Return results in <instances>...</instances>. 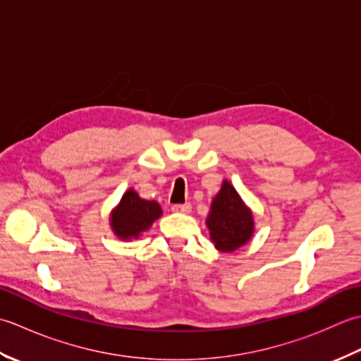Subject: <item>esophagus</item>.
<instances>
[{
  "instance_id": "1",
  "label": "esophagus",
  "mask_w": 361,
  "mask_h": 361,
  "mask_svg": "<svg viewBox=\"0 0 361 361\" xmlns=\"http://www.w3.org/2000/svg\"><path fill=\"white\" fill-rule=\"evenodd\" d=\"M173 212L176 213H190L191 212V204L185 202V204H174L171 207Z\"/></svg>"
}]
</instances>
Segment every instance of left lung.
<instances>
[{"label": "left lung", "mask_w": 361, "mask_h": 361, "mask_svg": "<svg viewBox=\"0 0 361 361\" xmlns=\"http://www.w3.org/2000/svg\"><path fill=\"white\" fill-rule=\"evenodd\" d=\"M207 227L213 245L221 252H233L252 237L254 219L251 212L227 180L212 202Z\"/></svg>", "instance_id": "left-lung-1"}]
</instances>
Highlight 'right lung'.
<instances>
[{
    "mask_svg": "<svg viewBox=\"0 0 361 361\" xmlns=\"http://www.w3.org/2000/svg\"><path fill=\"white\" fill-rule=\"evenodd\" d=\"M161 215L156 201H145L134 190L123 195L118 207L112 213V229L123 240L137 238L140 232L149 229L151 224Z\"/></svg>",
    "mask_w": 361,
    "mask_h": 361,
    "instance_id": "1",
    "label": "right lung"
}]
</instances>
